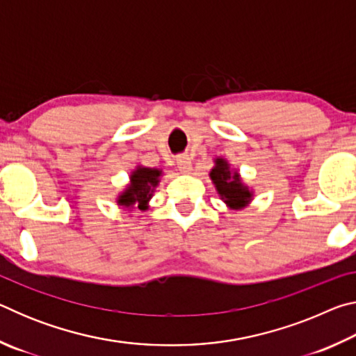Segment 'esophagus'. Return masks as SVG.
Masks as SVG:
<instances>
[{"label": "esophagus", "mask_w": 356, "mask_h": 356, "mask_svg": "<svg viewBox=\"0 0 356 356\" xmlns=\"http://www.w3.org/2000/svg\"><path fill=\"white\" fill-rule=\"evenodd\" d=\"M177 165H179L180 172H184V174L191 172V161H190V159H186V156H180V159L177 160Z\"/></svg>", "instance_id": "34e87169"}]
</instances>
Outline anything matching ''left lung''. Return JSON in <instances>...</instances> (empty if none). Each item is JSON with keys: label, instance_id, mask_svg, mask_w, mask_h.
Listing matches in <instances>:
<instances>
[{"label": "left lung", "instance_id": "8db88e82", "mask_svg": "<svg viewBox=\"0 0 356 356\" xmlns=\"http://www.w3.org/2000/svg\"><path fill=\"white\" fill-rule=\"evenodd\" d=\"M210 177H212L216 190L229 207L242 209L248 204L251 193L246 190V186L240 184L238 174L231 176V171H229L225 160H216V166L210 172Z\"/></svg>", "mask_w": 356, "mask_h": 356}]
</instances>
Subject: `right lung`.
I'll return each mask as SVG.
<instances>
[{"instance_id": "1", "label": "right lung", "mask_w": 356, "mask_h": 356, "mask_svg": "<svg viewBox=\"0 0 356 356\" xmlns=\"http://www.w3.org/2000/svg\"><path fill=\"white\" fill-rule=\"evenodd\" d=\"M159 170H150V168H138L131 174V184L127 190L119 197L120 206L130 207L131 204H138V207L144 209L150 196H152V186L159 184Z\"/></svg>"}]
</instances>
